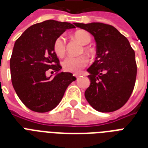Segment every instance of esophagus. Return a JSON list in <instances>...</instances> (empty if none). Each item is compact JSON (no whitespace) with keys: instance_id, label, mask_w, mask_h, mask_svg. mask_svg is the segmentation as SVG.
<instances>
[{"instance_id":"esophagus-1","label":"esophagus","mask_w":148,"mask_h":148,"mask_svg":"<svg viewBox=\"0 0 148 148\" xmlns=\"http://www.w3.org/2000/svg\"><path fill=\"white\" fill-rule=\"evenodd\" d=\"M75 77H77V79H78L79 77H81V75H77V74H76V75H75Z\"/></svg>"}]
</instances>
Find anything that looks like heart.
<instances>
[{
  "mask_svg": "<svg viewBox=\"0 0 148 148\" xmlns=\"http://www.w3.org/2000/svg\"><path fill=\"white\" fill-rule=\"evenodd\" d=\"M74 38L81 45H86L89 44L91 40V37L90 34L86 31L80 30L76 31L74 34ZM66 49V43L64 36L60 35L56 38L53 44V50L56 55L58 57H63L65 53ZM84 51L88 54H92L93 51L88 47H84ZM88 64V58L85 55H81L78 57H71L68 56L63 60V69L67 72L77 73L82 68L87 66Z\"/></svg>",
  "mask_w": 148,
  "mask_h": 148,
  "instance_id": "heart-1",
  "label": "heart"
}]
</instances>
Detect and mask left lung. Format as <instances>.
Instances as JSON below:
<instances>
[{"instance_id":"8db88e82","label":"left lung","mask_w":148,"mask_h":148,"mask_svg":"<svg viewBox=\"0 0 148 148\" xmlns=\"http://www.w3.org/2000/svg\"><path fill=\"white\" fill-rule=\"evenodd\" d=\"M74 24L91 34L97 45L96 60L88 69L90 84L84 93L87 101L100 112L118 110L128 101L135 85L134 51L128 40L110 24Z\"/></svg>"}]
</instances>
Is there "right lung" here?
<instances>
[{"label": "right lung", "instance_id": "obj_1", "mask_svg": "<svg viewBox=\"0 0 148 148\" xmlns=\"http://www.w3.org/2000/svg\"><path fill=\"white\" fill-rule=\"evenodd\" d=\"M74 27L71 23L47 20L28 27L16 40L10 60L11 81L18 97L30 110H53L76 80L68 72L58 73L52 79L46 76L48 70L58 72L62 68L53 50V41L67 29Z\"/></svg>", "mask_w": 148, "mask_h": 148}]
</instances>
